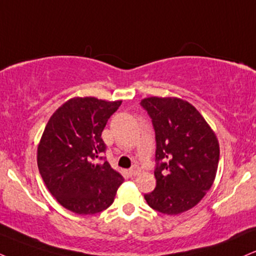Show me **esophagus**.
Segmentation results:
<instances>
[{
  "label": "esophagus",
  "mask_w": 256,
  "mask_h": 256,
  "mask_svg": "<svg viewBox=\"0 0 256 256\" xmlns=\"http://www.w3.org/2000/svg\"><path fill=\"white\" fill-rule=\"evenodd\" d=\"M138 173H140V170H138V167H136V166L129 170V174H130L132 176H136Z\"/></svg>",
  "instance_id": "1"
}]
</instances>
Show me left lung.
I'll return each instance as SVG.
<instances>
[{
	"label": "left lung",
	"instance_id": "8db88e82",
	"mask_svg": "<svg viewBox=\"0 0 256 256\" xmlns=\"http://www.w3.org/2000/svg\"><path fill=\"white\" fill-rule=\"evenodd\" d=\"M156 130V186L147 204L166 215L192 209L214 184L220 160L216 134L192 104L176 97L141 100Z\"/></svg>",
	"mask_w": 256,
	"mask_h": 256
}]
</instances>
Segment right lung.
<instances>
[{
    "label": "right lung",
    "instance_id": "right-lung-1",
    "mask_svg": "<svg viewBox=\"0 0 256 256\" xmlns=\"http://www.w3.org/2000/svg\"><path fill=\"white\" fill-rule=\"evenodd\" d=\"M122 100L74 97L56 110L38 146L46 188L65 209L94 215L112 204L123 176L106 158L102 132ZM103 160V162H98Z\"/></svg>",
    "mask_w": 256,
    "mask_h": 256
}]
</instances>
